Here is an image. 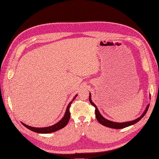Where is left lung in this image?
I'll return each mask as SVG.
<instances>
[{
	"label": "left lung",
	"mask_w": 159,
	"mask_h": 159,
	"mask_svg": "<svg viewBox=\"0 0 159 159\" xmlns=\"http://www.w3.org/2000/svg\"><path fill=\"white\" fill-rule=\"evenodd\" d=\"M89 100L90 103L95 107V116H96V118H97L98 122L101 123V124H102L103 126H106V127H108V128H113V129H122V128H126L128 126H131V125H133V124L137 123V122L140 120V119L142 118H143V116L146 115V112L148 111L149 106V104H148L147 106L146 110L144 111L143 114L139 118H138V119H135L134 120H133V121L126 122H122V123H119V122H115L108 120H107V119H106L105 118L103 117V116L101 115V114L99 113V111L98 110V108L96 106V105L92 101H91V93H89Z\"/></svg>",
	"instance_id": "obj_1"
}]
</instances>
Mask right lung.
<instances>
[{
	"instance_id": "right-lung-1",
	"label": "right lung",
	"mask_w": 159,
	"mask_h": 159,
	"mask_svg": "<svg viewBox=\"0 0 159 159\" xmlns=\"http://www.w3.org/2000/svg\"><path fill=\"white\" fill-rule=\"evenodd\" d=\"M77 95H75L72 101L69 103V104L68 105V107H67L66 109V111L65 113V115L64 116V117L59 121L58 122H57V124H54L53 126H49V127H46V128H34V127H31L30 126H28V125L25 124L24 123L22 122V124L24 125V126H25L26 128H27L28 129L35 131L36 133H53L55 132L56 131L59 130L62 128H63L64 127H65L67 124L68 123L69 120H70V107L71 106V104L72 103V102L75 99V98L77 97Z\"/></svg>"
}]
</instances>
